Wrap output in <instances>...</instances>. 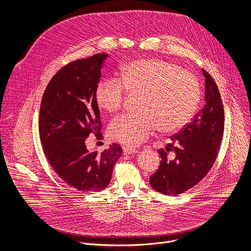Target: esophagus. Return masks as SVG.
I'll return each instance as SVG.
<instances>
[{
	"mask_svg": "<svg viewBox=\"0 0 251 251\" xmlns=\"http://www.w3.org/2000/svg\"><path fill=\"white\" fill-rule=\"evenodd\" d=\"M123 152L124 154H135L137 153V149L129 146H123Z\"/></svg>",
	"mask_w": 251,
	"mask_h": 251,
	"instance_id": "obj_1",
	"label": "esophagus"
}]
</instances>
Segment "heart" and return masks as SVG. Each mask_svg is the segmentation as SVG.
Instances as JSON below:
<instances>
[{
  "instance_id": "obj_1",
  "label": "heart",
  "mask_w": 251,
  "mask_h": 251,
  "mask_svg": "<svg viewBox=\"0 0 251 251\" xmlns=\"http://www.w3.org/2000/svg\"><path fill=\"white\" fill-rule=\"evenodd\" d=\"M127 91L142 95V112L116 117L108 127V134L129 146H138L159 127L165 133L184 128L194 116L201 99L197 76L180 65L161 59L128 63L120 70L119 79L101 80L94 97L102 110L113 113L123 107Z\"/></svg>"
}]
</instances>
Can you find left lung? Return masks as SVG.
Wrapping results in <instances>:
<instances>
[{
    "mask_svg": "<svg viewBox=\"0 0 251 251\" xmlns=\"http://www.w3.org/2000/svg\"><path fill=\"white\" fill-rule=\"evenodd\" d=\"M205 76V104L180 132L170 137L172 143L158 150L159 169L150 176L151 187L163 195L177 196L199 184L216 162L225 130V110L222 96L213 78ZM173 151L175 158L168 160Z\"/></svg>",
    "mask_w": 251,
    "mask_h": 251,
    "instance_id": "obj_1",
    "label": "left lung"
}]
</instances>
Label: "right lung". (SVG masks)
Wrapping results in <instances>:
<instances>
[{"label": "right lung", "instance_id": "obj_1", "mask_svg": "<svg viewBox=\"0 0 251 251\" xmlns=\"http://www.w3.org/2000/svg\"><path fill=\"white\" fill-rule=\"evenodd\" d=\"M107 53L77 59L53 75L43 95L39 131L44 152L63 182L79 192H100L109 185L122 148L113 143L101 153H90L85 141L101 138L95 89Z\"/></svg>", "mask_w": 251, "mask_h": 251}]
</instances>
